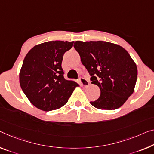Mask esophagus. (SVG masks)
I'll return each mask as SVG.
<instances>
[{
    "label": "esophagus",
    "instance_id": "34e87169",
    "mask_svg": "<svg viewBox=\"0 0 154 154\" xmlns=\"http://www.w3.org/2000/svg\"><path fill=\"white\" fill-rule=\"evenodd\" d=\"M79 81L80 82V85H81V86H83V87L88 86L89 84V80L86 79H84V78H80Z\"/></svg>",
    "mask_w": 154,
    "mask_h": 154
}]
</instances>
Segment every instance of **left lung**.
<instances>
[{
	"instance_id": "obj_1",
	"label": "left lung",
	"mask_w": 154,
	"mask_h": 154,
	"mask_svg": "<svg viewBox=\"0 0 154 154\" xmlns=\"http://www.w3.org/2000/svg\"><path fill=\"white\" fill-rule=\"evenodd\" d=\"M74 47L91 75V83L100 96L90 103L99 109L113 110L123 105L133 94L138 70L127 50L105 41H75Z\"/></svg>"
}]
</instances>
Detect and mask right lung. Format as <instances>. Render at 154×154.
<instances>
[{
    "instance_id": "right-lung-1",
    "label": "right lung",
    "mask_w": 154,
    "mask_h": 154,
    "mask_svg": "<svg viewBox=\"0 0 154 154\" xmlns=\"http://www.w3.org/2000/svg\"><path fill=\"white\" fill-rule=\"evenodd\" d=\"M74 41H49L34 46L23 60L19 74L22 90L30 103L45 112L57 109L67 103L79 85L63 76L61 64Z\"/></svg>"
}]
</instances>
